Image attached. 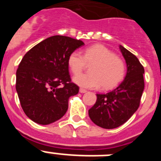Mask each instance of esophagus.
Returning a JSON list of instances; mask_svg holds the SVG:
<instances>
[{
	"label": "esophagus",
	"instance_id": "esophagus-1",
	"mask_svg": "<svg viewBox=\"0 0 161 161\" xmlns=\"http://www.w3.org/2000/svg\"><path fill=\"white\" fill-rule=\"evenodd\" d=\"M79 91H80V93H86V92H87V90H86V89H82V88H80Z\"/></svg>",
	"mask_w": 161,
	"mask_h": 161
}]
</instances>
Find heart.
Wrapping results in <instances>:
<instances>
[{
  "instance_id": "heart-1",
  "label": "heart",
  "mask_w": 161,
  "mask_h": 161,
  "mask_svg": "<svg viewBox=\"0 0 161 161\" xmlns=\"http://www.w3.org/2000/svg\"><path fill=\"white\" fill-rule=\"evenodd\" d=\"M91 64L89 70L90 73L74 76L73 81L76 85L87 89H96L101 85L102 89L108 90L123 81L126 75L123 59L101 44L85 49L83 55L78 52H73L68 56V65L75 75L80 73L86 64Z\"/></svg>"
}]
</instances>
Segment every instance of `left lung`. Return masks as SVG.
Returning <instances> with one entry per match:
<instances>
[{
    "label": "left lung",
    "instance_id": "left-lung-1",
    "mask_svg": "<svg viewBox=\"0 0 161 161\" xmlns=\"http://www.w3.org/2000/svg\"><path fill=\"white\" fill-rule=\"evenodd\" d=\"M126 63V77L114 90L97 94V102L89 109L91 120L98 126L114 129L124 124L140 104L144 89V68L138 58L128 50L119 47Z\"/></svg>",
    "mask_w": 161,
    "mask_h": 161
}]
</instances>
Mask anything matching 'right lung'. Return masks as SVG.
I'll use <instances>...</instances> for the list:
<instances>
[{
    "mask_svg": "<svg viewBox=\"0 0 161 161\" xmlns=\"http://www.w3.org/2000/svg\"><path fill=\"white\" fill-rule=\"evenodd\" d=\"M84 44L70 37L55 35L23 56L16 72V90L24 113L35 123L50 124L67 112L69 97L79 92L71 80L68 59Z\"/></svg>",
    "mask_w": 161,
    "mask_h": 161,
    "instance_id": "1",
    "label": "right lung"
}]
</instances>
